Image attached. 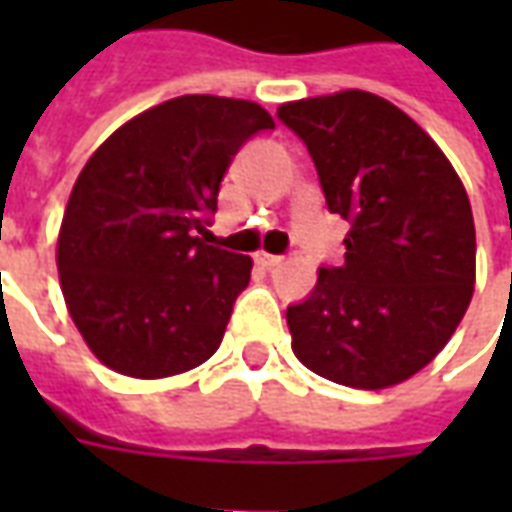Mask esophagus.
I'll return each instance as SVG.
<instances>
[{
    "label": "esophagus",
    "mask_w": 512,
    "mask_h": 512,
    "mask_svg": "<svg viewBox=\"0 0 512 512\" xmlns=\"http://www.w3.org/2000/svg\"><path fill=\"white\" fill-rule=\"evenodd\" d=\"M255 263H257V266H263V268H277L279 263H282V257L268 255V252H263V249H260V252H255Z\"/></svg>",
    "instance_id": "1"
}]
</instances>
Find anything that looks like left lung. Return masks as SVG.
I'll return each mask as SVG.
<instances>
[{"label":"left lung","mask_w":512,"mask_h":512,"mask_svg":"<svg viewBox=\"0 0 512 512\" xmlns=\"http://www.w3.org/2000/svg\"><path fill=\"white\" fill-rule=\"evenodd\" d=\"M304 139L329 211L351 222L345 263L318 268L288 307L293 354L354 389L403 384L430 365L466 315L477 241L450 158L411 117L365 90L277 109Z\"/></svg>","instance_id":"8db88e82"}]
</instances>
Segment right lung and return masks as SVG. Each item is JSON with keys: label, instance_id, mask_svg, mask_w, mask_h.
<instances>
[{"label": "right lung", "instance_id": "obj_1", "mask_svg": "<svg viewBox=\"0 0 512 512\" xmlns=\"http://www.w3.org/2000/svg\"><path fill=\"white\" fill-rule=\"evenodd\" d=\"M274 128L244 98L180 95L117 128L87 158L57 235L65 307L95 359L131 378L208 362L252 257L205 244L238 147Z\"/></svg>", "mask_w": 512, "mask_h": 512}]
</instances>
